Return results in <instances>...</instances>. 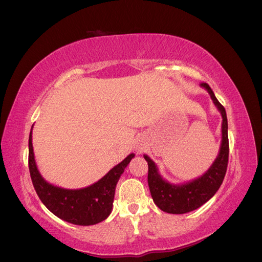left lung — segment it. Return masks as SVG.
I'll list each match as a JSON object with an SVG mask.
<instances>
[{
	"label": "left lung",
	"mask_w": 262,
	"mask_h": 262,
	"mask_svg": "<svg viewBox=\"0 0 262 262\" xmlns=\"http://www.w3.org/2000/svg\"><path fill=\"white\" fill-rule=\"evenodd\" d=\"M200 86L204 87L210 95L212 103L221 112L223 119L220 152L211 166L199 178L182 184H172L159 174L157 165L152 159L147 155H143V158L148 163V185L152 200L159 209L168 213H186L198 209L215 195L226 174L229 152L226 111L217 100L209 84L202 82Z\"/></svg>",
	"instance_id": "obj_1"
}]
</instances>
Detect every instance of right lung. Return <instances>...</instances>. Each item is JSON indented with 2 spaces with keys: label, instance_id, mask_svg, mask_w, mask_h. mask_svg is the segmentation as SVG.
<instances>
[{
  "label": "right lung",
  "instance_id": "add662e5",
  "mask_svg": "<svg viewBox=\"0 0 262 262\" xmlns=\"http://www.w3.org/2000/svg\"><path fill=\"white\" fill-rule=\"evenodd\" d=\"M33 127L29 135V172L34 188L42 204L61 220L74 225L89 226L105 221L113 209L117 181L135 154H130L97 182L82 189H64L47 182L36 165Z\"/></svg>",
  "mask_w": 262,
  "mask_h": 262
}]
</instances>
